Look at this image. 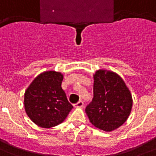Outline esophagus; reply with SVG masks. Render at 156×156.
Listing matches in <instances>:
<instances>
[{"mask_svg": "<svg viewBox=\"0 0 156 156\" xmlns=\"http://www.w3.org/2000/svg\"><path fill=\"white\" fill-rule=\"evenodd\" d=\"M83 106V102L82 101V100L78 101V102L75 104V107H77V108H82Z\"/></svg>", "mask_w": 156, "mask_h": 156, "instance_id": "esophagus-1", "label": "esophagus"}]
</instances>
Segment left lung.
<instances>
[{"label": "left lung", "mask_w": 156, "mask_h": 156, "mask_svg": "<svg viewBox=\"0 0 156 156\" xmlns=\"http://www.w3.org/2000/svg\"><path fill=\"white\" fill-rule=\"evenodd\" d=\"M92 101L86 112L93 126L112 131L126 122L132 108V96L122 78L111 71L100 69L94 75Z\"/></svg>", "instance_id": "1"}]
</instances>
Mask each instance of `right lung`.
I'll list each match as a JSON object with an SVG mask.
<instances>
[{"mask_svg": "<svg viewBox=\"0 0 156 156\" xmlns=\"http://www.w3.org/2000/svg\"><path fill=\"white\" fill-rule=\"evenodd\" d=\"M62 80L63 75L59 72H44L26 90V112L34 123L42 128H51L63 122L73 108L61 87Z\"/></svg>", "mask_w": 156, "mask_h": 156, "instance_id": "1", "label": "right lung"}]
</instances>
